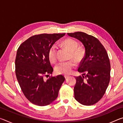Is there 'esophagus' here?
<instances>
[{
    "instance_id": "esophagus-1",
    "label": "esophagus",
    "mask_w": 123,
    "mask_h": 123,
    "mask_svg": "<svg viewBox=\"0 0 123 123\" xmlns=\"http://www.w3.org/2000/svg\"><path fill=\"white\" fill-rule=\"evenodd\" d=\"M69 76V75H64V78H65L66 79H67Z\"/></svg>"
}]
</instances>
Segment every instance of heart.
Instances as JSON below:
<instances>
[{"label":"heart","mask_w":123,"mask_h":123,"mask_svg":"<svg viewBox=\"0 0 123 123\" xmlns=\"http://www.w3.org/2000/svg\"><path fill=\"white\" fill-rule=\"evenodd\" d=\"M62 44L70 51V59H73L76 62H80L85 55V51L81 48H78V43L72 38H67L62 42ZM57 47L53 45L50 48L48 53L49 61L55 63L57 61ZM75 66V63L72 60L59 62L55 67V72L58 74H68L71 73Z\"/></svg>","instance_id":"obj_1"}]
</instances>
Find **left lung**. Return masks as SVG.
Returning <instances> with one entry per match:
<instances>
[{"label":"left lung","instance_id":"obj_1","mask_svg":"<svg viewBox=\"0 0 123 123\" xmlns=\"http://www.w3.org/2000/svg\"><path fill=\"white\" fill-rule=\"evenodd\" d=\"M81 42L85 48L78 72L82 76L75 78L74 98L84 105H94L105 94L110 80L111 65L105 48L98 39L82 32L68 33Z\"/></svg>","mask_w":123,"mask_h":123}]
</instances>
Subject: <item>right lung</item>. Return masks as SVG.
<instances>
[{
  "instance_id": "add662e5",
  "label": "right lung",
  "mask_w": 123,
  "mask_h": 123,
  "mask_svg": "<svg viewBox=\"0 0 123 123\" xmlns=\"http://www.w3.org/2000/svg\"><path fill=\"white\" fill-rule=\"evenodd\" d=\"M65 34L34 35L22 43L17 50V79L25 96L35 105L44 106L53 102L65 80L62 75L44 79L53 72L48 56L50 48Z\"/></svg>"
}]
</instances>
